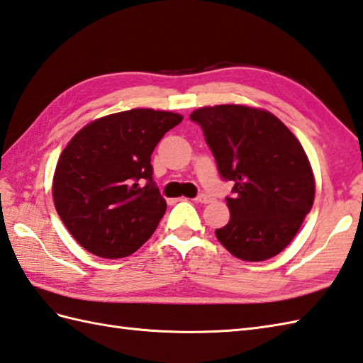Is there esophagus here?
<instances>
[{
	"mask_svg": "<svg viewBox=\"0 0 363 363\" xmlns=\"http://www.w3.org/2000/svg\"><path fill=\"white\" fill-rule=\"evenodd\" d=\"M196 202H201V204H208L212 201V196L207 195V193H199V195L195 198Z\"/></svg>",
	"mask_w": 363,
	"mask_h": 363,
	"instance_id": "esophagus-1",
	"label": "esophagus"
}]
</instances>
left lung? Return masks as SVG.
Segmentation results:
<instances>
[{"label": "left lung", "mask_w": 363, "mask_h": 363, "mask_svg": "<svg viewBox=\"0 0 363 363\" xmlns=\"http://www.w3.org/2000/svg\"><path fill=\"white\" fill-rule=\"evenodd\" d=\"M190 121L202 128L221 178L233 182V198H225L230 220L215 230L218 241L244 261L280 254L315 195L298 139L272 113L244 105L199 108Z\"/></svg>", "instance_id": "obj_1"}]
</instances>
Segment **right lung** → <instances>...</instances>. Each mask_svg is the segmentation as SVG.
I'll return each mask as SVG.
<instances>
[{"instance_id": "add662e5", "label": "right lung", "mask_w": 363, "mask_h": 363, "mask_svg": "<svg viewBox=\"0 0 363 363\" xmlns=\"http://www.w3.org/2000/svg\"><path fill=\"white\" fill-rule=\"evenodd\" d=\"M181 122V114L136 108L88 123L67 143L52 196L82 247L102 258H123L153 235L167 202L153 181L151 153Z\"/></svg>"}]
</instances>
